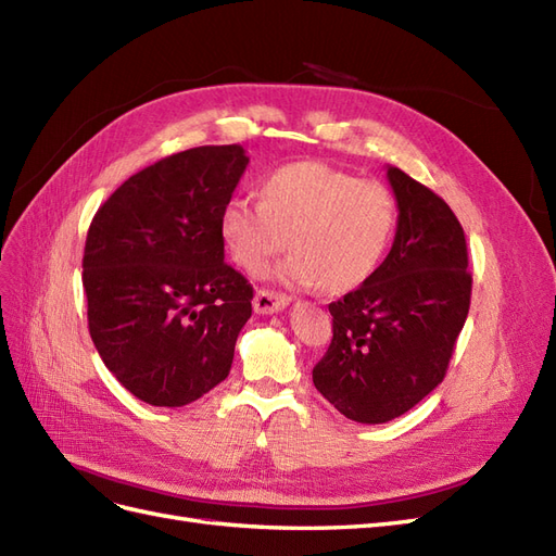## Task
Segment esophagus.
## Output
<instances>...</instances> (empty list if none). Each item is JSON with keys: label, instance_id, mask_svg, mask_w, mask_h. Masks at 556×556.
I'll use <instances>...</instances> for the list:
<instances>
[{"label": "esophagus", "instance_id": "obj_1", "mask_svg": "<svg viewBox=\"0 0 556 556\" xmlns=\"http://www.w3.org/2000/svg\"><path fill=\"white\" fill-rule=\"evenodd\" d=\"M288 304H290V296L288 294H280V292H274V290H260L255 294V301H252V306H255V313H260V315L278 313Z\"/></svg>", "mask_w": 556, "mask_h": 556}]
</instances>
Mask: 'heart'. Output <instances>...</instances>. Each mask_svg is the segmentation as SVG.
Wrapping results in <instances>:
<instances>
[{"label":"heart","instance_id":"1","mask_svg":"<svg viewBox=\"0 0 556 556\" xmlns=\"http://www.w3.org/2000/svg\"><path fill=\"white\" fill-rule=\"evenodd\" d=\"M220 237L231 260L262 274L288 245L280 278L348 292L374 276L396 229L387 185L323 162H292L262 180L260 201L233 194L220 208Z\"/></svg>","mask_w":556,"mask_h":556}]
</instances>
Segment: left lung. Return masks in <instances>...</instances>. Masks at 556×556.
Returning <instances> with one entry per match:
<instances>
[{
	"label": "left lung",
	"instance_id": "8db88e82",
	"mask_svg": "<svg viewBox=\"0 0 556 556\" xmlns=\"http://www.w3.org/2000/svg\"><path fill=\"white\" fill-rule=\"evenodd\" d=\"M387 178L399 206L392 250L329 304L333 339L313 368L317 392L362 425L390 422L443 382L473 285L457 215L396 166Z\"/></svg>",
	"mask_w": 556,
	"mask_h": 556
}]
</instances>
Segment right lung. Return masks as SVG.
Segmentation results:
<instances>
[{
	"mask_svg": "<svg viewBox=\"0 0 556 556\" xmlns=\"http://www.w3.org/2000/svg\"><path fill=\"white\" fill-rule=\"evenodd\" d=\"M245 166L237 143L182 150L127 178L92 217L83 255L92 343L150 406H188L229 376L252 285L225 262L217 223Z\"/></svg>",
	"mask_w": 556,
	"mask_h": 556,
	"instance_id": "1",
	"label": "right lung"
}]
</instances>
